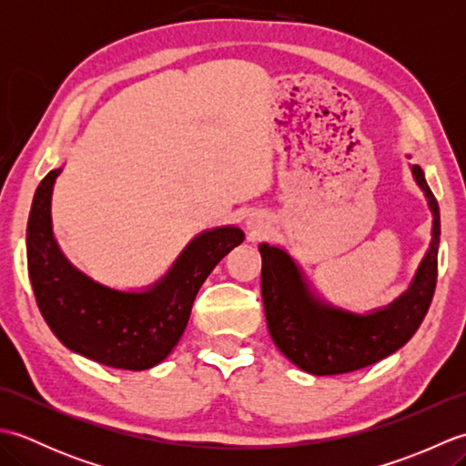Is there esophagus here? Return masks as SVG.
<instances>
[{
    "instance_id": "1",
    "label": "esophagus",
    "mask_w": 466,
    "mask_h": 466,
    "mask_svg": "<svg viewBox=\"0 0 466 466\" xmlns=\"http://www.w3.org/2000/svg\"><path fill=\"white\" fill-rule=\"evenodd\" d=\"M246 228H248V230H250L254 236H260V232L264 230V226H262L260 220H248V222H246Z\"/></svg>"
}]
</instances>
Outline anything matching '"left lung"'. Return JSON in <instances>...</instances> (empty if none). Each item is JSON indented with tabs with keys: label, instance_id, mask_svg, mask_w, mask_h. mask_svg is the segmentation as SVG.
<instances>
[{
	"label": "left lung",
	"instance_id": "1",
	"mask_svg": "<svg viewBox=\"0 0 466 466\" xmlns=\"http://www.w3.org/2000/svg\"><path fill=\"white\" fill-rule=\"evenodd\" d=\"M410 172L432 214L431 244L409 289L382 309L359 314L330 304L316 294L289 252L266 242L258 246L266 324L280 352L304 372L330 376L364 369L397 352L419 330L437 286L441 212L422 167L412 164Z\"/></svg>",
	"mask_w": 466,
	"mask_h": 466
}]
</instances>
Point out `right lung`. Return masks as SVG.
Returning <instances> with one entry per match:
<instances>
[{"instance_id":"add662e5","label":"right lung","mask_w":466,"mask_h":466,"mask_svg":"<svg viewBox=\"0 0 466 466\" xmlns=\"http://www.w3.org/2000/svg\"><path fill=\"white\" fill-rule=\"evenodd\" d=\"M62 167L39 182L27 220V270L44 320L66 349L122 370L160 364L182 339L198 290L244 232L204 230L160 280L142 290L110 289L66 258L52 228V192Z\"/></svg>"}]
</instances>
